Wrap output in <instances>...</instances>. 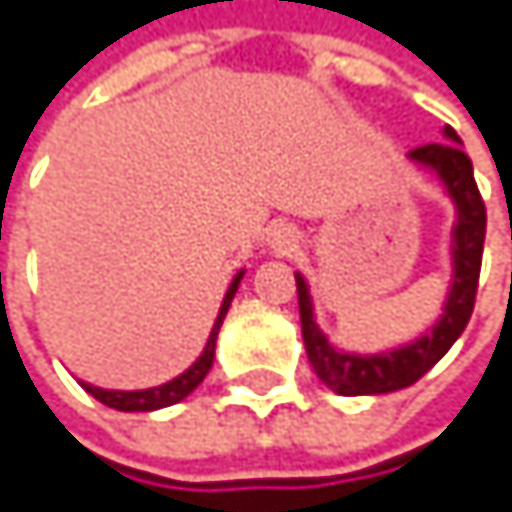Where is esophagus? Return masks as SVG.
<instances>
[{
  "mask_svg": "<svg viewBox=\"0 0 512 512\" xmlns=\"http://www.w3.org/2000/svg\"><path fill=\"white\" fill-rule=\"evenodd\" d=\"M267 245H270L273 254H291L294 248H298V233H294L291 227H285V224H279V227H273L267 233Z\"/></svg>",
  "mask_w": 512,
  "mask_h": 512,
  "instance_id": "esophagus-1",
  "label": "esophagus"
}]
</instances>
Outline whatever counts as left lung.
Instances as JSON below:
<instances>
[{
	"mask_svg": "<svg viewBox=\"0 0 512 512\" xmlns=\"http://www.w3.org/2000/svg\"><path fill=\"white\" fill-rule=\"evenodd\" d=\"M442 144H427L411 150L408 159L430 168L442 181L448 199L455 202V227H451V285L448 298L442 304V316L436 325L415 338L411 344H402L396 350L384 353H347L331 347L322 328L313 316V298L307 279L294 273L298 282V307H301V331H304V347L307 359L316 371V378L341 396H378L393 393L402 387H411L418 378L448 353V347L461 338L467 328L476 304V285H479V267H482V245H485V202L479 196L476 178H473V162L461 150L458 131L445 125Z\"/></svg>",
	"mask_w": 512,
	"mask_h": 512,
	"instance_id": "1",
	"label": "left lung"
}]
</instances>
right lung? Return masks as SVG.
Listing matches in <instances>:
<instances>
[{
	"mask_svg": "<svg viewBox=\"0 0 512 512\" xmlns=\"http://www.w3.org/2000/svg\"><path fill=\"white\" fill-rule=\"evenodd\" d=\"M242 276H245V270H239L236 279L230 282V288H227V294H224V304H221V310H218V319H214V328H211L208 341H205V350H202V356L184 371V375H178V378L168 381V384L150 387V390H104V387H94V384L79 381V384L85 387V393H91L97 402H104V405H110V408H116V411H156V408H165V405H174V402L187 399V396L205 381L208 371H211L214 344H218V331H221V325H224V316H227V310H230V304H233V294H236Z\"/></svg>",
	"mask_w": 512,
	"mask_h": 512,
	"instance_id": "obj_1",
	"label": "right lung"
}]
</instances>
